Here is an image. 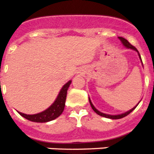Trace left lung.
Masks as SVG:
<instances>
[{
    "instance_id": "1",
    "label": "left lung",
    "mask_w": 154,
    "mask_h": 154,
    "mask_svg": "<svg viewBox=\"0 0 154 154\" xmlns=\"http://www.w3.org/2000/svg\"><path fill=\"white\" fill-rule=\"evenodd\" d=\"M119 40L121 41V42L123 43V45L125 46V47L127 48H130V49H133V50H134V51H137V53H138L139 57H140L141 62H142V59H141L140 55V53H139L138 50H137V48H136L134 47V46L130 44V42H128V41L126 40V39H125L124 38H122V37H119ZM89 103H90V105H91V107H92V109L94 110V112H96V113L98 114V115L101 116H103V117L109 118V119H121V118L125 117V116H127V115H129V114H130V112H132V111H133V110L135 109L136 107H137V106H138V104H137L135 107H133V108L131 109H130V110H129V111H127V112H124V113L119 114V115H108V114H106V113H103V112H99V110L96 109L95 108V106H94L93 104H92V102H91V100H90V99H89Z\"/></svg>"
}]
</instances>
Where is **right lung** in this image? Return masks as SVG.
<instances>
[{
  "label": "right lung",
  "instance_id": "1",
  "mask_svg": "<svg viewBox=\"0 0 154 154\" xmlns=\"http://www.w3.org/2000/svg\"><path fill=\"white\" fill-rule=\"evenodd\" d=\"M71 82L72 81L70 80L63 85L60 92L58 93V96H57L55 101L53 103L51 106L48 107L47 109L43 112L33 114V115H28V114L27 115V114L20 112H18V113L25 119H28L31 122H35V123H46V122H49V121L56 119L63 112L64 108H65V99H66V96H67V90Z\"/></svg>",
  "mask_w": 154,
  "mask_h": 154
}]
</instances>
